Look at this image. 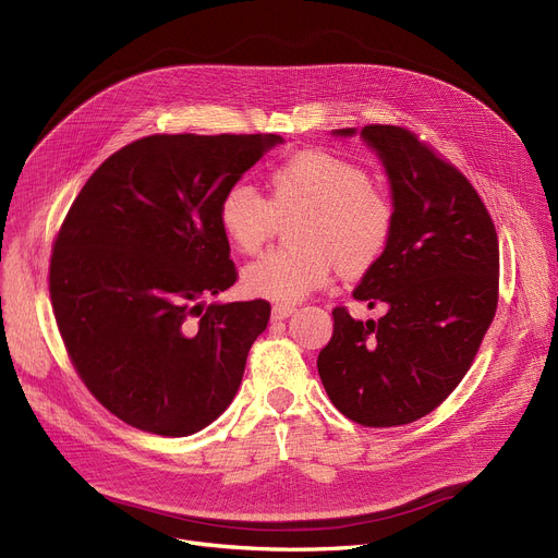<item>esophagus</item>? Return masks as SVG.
<instances>
[{
    "mask_svg": "<svg viewBox=\"0 0 558 558\" xmlns=\"http://www.w3.org/2000/svg\"><path fill=\"white\" fill-rule=\"evenodd\" d=\"M291 312H294V307H291V305L276 303V305L271 307V318H274V320H282V318H287Z\"/></svg>",
    "mask_w": 558,
    "mask_h": 558,
    "instance_id": "1",
    "label": "esophagus"
}]
</instances>
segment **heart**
Listing matches in <instances>:
<instances>
[{
	"mask_svg": "<svg viewBox=\"0 0 558 558\" xmlns=\"http://www.w3.org/2000/svg\"><path fill=\"white\" fill-rule=\"evenodd\" d=\"M296 213L291 238L299 244L271 248L244 267L251 296L296 303L328 280L335 262L345 276H362L383 259L398 223L393 196L360 162L326 149H305L276 165L269 198L234 183L217 205L223 234L242 253H255L280 219Z\"/></svg>",
	"mask_w": 558,
	"mask_h": 558,
	"instance_id": "obj_1",
	"label": "heart"
}]
</instances>
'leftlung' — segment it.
<instances>
[{
  "label": "left lung",
  "instance_id": "1",
  "mask_svg": "<svg viewBox=\"0 0 558 558\" xmlns=\"http://www.w3.org/2000/svg\"><path fill=\"white\" fill-rule=\"evenodd\" d=\"M362 137L387 167L398 223L353 296L389 312L364 324L335 307L316 366L345 418L396 427L434 412L473 366L500 296V244L477 190L434 146L391 124Z\"/></svg>",
  "mask_w": 558,
  "mask_h": 558
}]
</instances>
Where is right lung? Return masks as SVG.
<instances>
[{
	"instance_id": "right-lung-1",
	"label": "right lung",
	"mask_w": 558,
	"mask_h": 558,
	"mask_svg": "<svg viewBox=\"0 0 558 558\" xmlns=\"http://www.w3.org/2000/svg\"><path fill=\"white\" fill-rule=\"evenodd\" d=\"M280 135L158 133L114 151L58 228L49 296L68 357L110 414L187 436L240 389L262 299L205 307L238 280L217 205Z\"/></svg>"
}]
</instances>
